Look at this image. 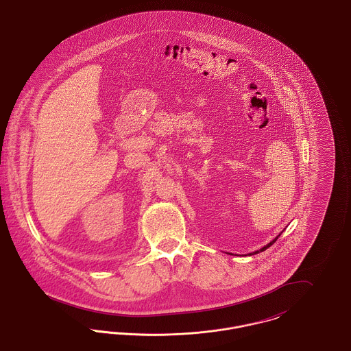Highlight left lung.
Returning <instances> with one entry per match:
<instances>
[{
    "label": "left lung",
    "mask_w": 351,
    "mask_h": 351,
    "mask_svg": "<svg viewBox=\"0 0 351 351\" xmlns=\"http://www.w3.org/2000/svg\"><path fill=\"white\" fill-rule=\"evenodd\" d=\"M279 237H280V234H279V235H278V237H276V238H275V239H272V241H271V242H269V243H268V245H266V246H265V247H262V249H261V250H256V251H254V252H251L250 255H254V254H259V252H262V251L267 250L268 247H269V246H271V245H274V243H275V242H276V239H278V238H279Z\"/></svg>",
    "instance_id": "8db88e82"
}]
</instances>
